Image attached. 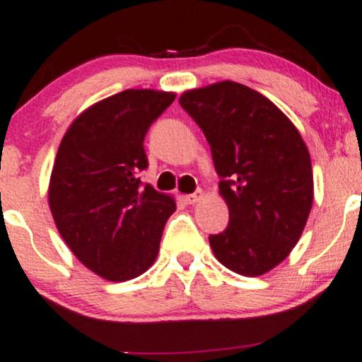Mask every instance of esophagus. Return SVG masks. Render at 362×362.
Instances as JSON below:
<instances>
[{
  "mask_svg": "<svg viewBox=\"0 0 362 362\" xmlns=\"http://www.w3.org/2000/svg\"><path fill=\"white\" fill-rule=\"evenodd\" d=\"M201 197H202V192H201V190H197V192H194V194H187L184 199H185V202H187V204H196L197 201H201Z\"/></svg>",
  "mask_w": 362,
  "mask_h": 362,
  "instance_id": "esophagus-1",
  "label": "esophagus"
}]
</instances>
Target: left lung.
I'll return each instance as SVG.
<instances>
[{"instance_id": "obj_1", "label": "left lung", "mask_w": 362, "mask_h": 362, "mask_svg": "<svg viewBox=\"0 0 362 362\" xmlns=\"http://www.w3.org/2000/svg\"><path fill=\"white\" fill-rule=\"evenodd\" d=\"M180 106L211 148L228 226L209 235L221 264L259 276L299 242L313 206V168L299 130L247 86L232 81L187 90Z\"/></svg>"}]
</instances>
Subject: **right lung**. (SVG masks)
<instances>
[{"label":"right lung","mask_w":362,"mask_h":362,"mask_svg":"<svg viewBox=\"0 0 362 362\" xmlns=\"http://www.w3.org/2000/svg\"><path fill=\"white\" fill-rule=\"evenodd\" d=\"M173 93L127 89L78 115L62 139L53 172L51 214L70 251L110 281L132 280L160 251L173 197L142 184L144 137Z\"/></svg>","instance_id":"right-lung-1"}]
</instances>
